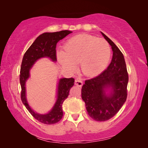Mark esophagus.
<instances>
[{"instance_id": "obj_1", "label": "esophagus", "mask_w": 148, "mask_h": 148, "mask_svg": "<svg viewBox=\"0 0 148 148\" xmlns=\"http://www.w3.org/2000/svg\"><path fill=\"white\" fill-rule=\"evenodd\" d=\"M75 85L77 86L82 87L83 86V82H82V80L80 78H77L75 80Z\"/></svg>"}]
</instances>
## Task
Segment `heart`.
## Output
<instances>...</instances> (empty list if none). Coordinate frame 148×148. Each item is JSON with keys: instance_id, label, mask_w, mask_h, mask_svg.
I'll use <instances>...</instances> for the list:
<instances>
[{"instance_id": "b5f03b06", "label": "heart", "mask_w": 148, "mask_h": 148, "mask_svg": "<svg viewBox=\"0 0 148 148\" xmlns=\"http://www.w3.org/2000/svg\"><path fill=\"white\" fill-rule=\"evenodd\" d=\"M111 55L108 42L89 34H79L69 39L64 46V52L58 54V60L64 68L74 71L79 64L86 76H95L106 68Z\"/></svg>"}]
</instances>
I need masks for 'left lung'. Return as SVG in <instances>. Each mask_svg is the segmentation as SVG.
Segmentation results:
<instances>
[{
  "label": "left lung",
  "instance_id": "left-lung-1",
  "mask_svg": "<svg viewBox=\"0 0 148 148\" xmlns=\"http://www.w3.org/2000/svg\"><path fill=\"white\" fill-rule=\"evenodd\" d=\"M113 51L108 67L99 76L87 79L82 88V98L89 116L97 121L114 117L126 101L129 82L124 56L119 49L104 33ZM110 89L109 94H106Z\"/></svg>",
  "mask_w": 148,
  "mask_h": 148
}]
</instances>
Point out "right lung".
Returning a JSON list of instances; mask_svg holds the SVG:
<instances>
[{
  "mask_svg": "<svg viewBox=\"0 0 148 148\" xmlns=\"http://www.w3.org/2000/svg\"><path fill=\"white\" fill-rule=\"evenodd\" d=\"M71 32H72L65 30L55 32H44L40 34L27 50L22 60L19 75L21 87V101L32 116L42 123L55 124L62 119L63 116L62 103L68 97L70 90L74 86V79L72 77L60 79L57 89V99L53 108L46 114H39L31 108L26 99L25 83L30 76V69L37 60L42 57H49L53 61H57L56 45L57 42Z\"/></svg>",
  "mask_w": 148,
  "mask_h": 148,
  "instance_id": "1",
  "label": "right lung"
}]
</instances>
